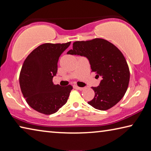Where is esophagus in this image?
I'll return each instance as SVG.
<instances>
[{
	"label": "esophagus",
	"instance_id": "1",
	"mask_svg": "<svg viewBox=\"0 0 151 151\" xmlns=\"http://www.w3.org/2000/svg\"><path fill=\"white\" fill-rule=\"evenodd\" d=\"M76 88L78 89V90H79V91H83L84 90V87H78V86H76Z\"/></svg>",
	"mask_w": 151,
	"mask_h": 151
}]
</instances>
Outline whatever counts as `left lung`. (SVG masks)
<instances>
[{
	"label": "left lung",
	"instance_id": "8db88e82",
	"mask_svg": "<svg viewBox=\"0 0 151 151\" xmlns=\"http://www.w3.org/2000/svg\"><path fill=\"white\" fill-rule=\"evenodd\" d=\"M68 55L86 57L96 77L102 80L95 94L88 104L94 109L106 111L115 105L124 96L129 86L130 72L122 53L113 44L103 39L76 41Z\"/></svg>",
	"mask_w": 151,
	"mask_h": 151
}]
</instances>
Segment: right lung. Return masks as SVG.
I'll return each instance as SVG.
<instances>
[{"label": "right lung", "instance_id": "right-lung-1", "mask_svg": "<svg viewBox=\"0 0 151 151\" xmlns=\"http://www.w3.org/2000/svg\"><path fill=\"white\" fill-rule=\"evenodd\" d=\"M70 45L45 43L33 50L22 65L19 76L22 93L28 104L40 113H55L67 102L72 86L55 85L52 78L60 56Z\"/></svg>", "mask_w": 151, "mask_h": 151}]
</instances>
